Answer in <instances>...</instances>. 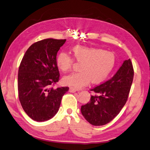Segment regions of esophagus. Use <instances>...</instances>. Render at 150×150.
Here are the masks:
<instances>
[{
  "label": "esophagus",
  "mask_w": 150,
  "mask_h": 150,
  "mask_svg": "<svg viewBox=\"0 0 150 150\" xmlns=\"http://www.w3.org/2000/svg\"><path fill=\"white\" fill-rule=\"evenodd\" d=\"M77 91H78V90L76 89V88H75V87H70L69 88V92L74 93V92Z\"/></svg>",
  "instance_id": "1"
}]
</instances>
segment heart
<instances>
[{"label": "heart", "instance_id": "obj_1", "mask_svg": "<svg viewBox=\"0 0 150 150\" xmlns=\"http://www.w3.org/2000/svg\"><path fill=\"white\" fill-rule=\"evenodd\" d=\"M73 53L75 61L81 64L79 72L71 73L63 79L64 83L69 86L81 87L89 81L92 83H99L107 79L115 67L116 57L113 52L77 45L73 49ZM74 59L65 52H61L57 57V66L62 72H67L72 68Z\"/></svg>", "mask_w": 150, "mask_h": 150}]
</instances>
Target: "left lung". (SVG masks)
I'll use <instances>...</instances> for the list:
<instances>
[{
	"instance_id": "left-lung-1",
	"label": "left lung",
	"mask_w": 150,
	"mask_h": 150,
	"mask_svg": "<svg viewBox=\"0 0 150 150\" xmlns=\"http://www.w3.org/2000/svg\"><path fill=\"white\" fill-rule=\"evenodd\" d=\"M131 59L125 60L112 78L90 89L96 95L81 106L82 115L93 125H105L113 120L127 100L134 79Z\"/></svg>"
}]
</instances>
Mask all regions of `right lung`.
Here are the masks:
<instances>
[{"label": "right lung", "instance_id": "add662e5", "mask_svg": "<svg viewBox=\"0 0 150 150\" xmlns=\"http://www.w3.org/2000/svg\"><path fill=\"white\" fill-rule=\"evenodd\" d=\"M66 39H46L26 51L18 73V93L25 113L37 122H45L58 112L68 87L54 89L59 81L57 54Z\"/></svg>", "mask_w": 150, "mask_h": 150}]
</instances>
